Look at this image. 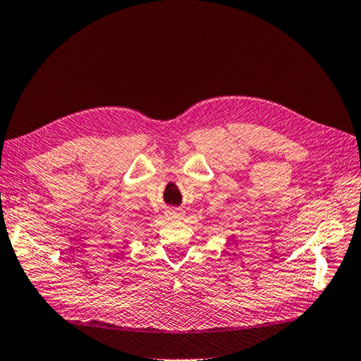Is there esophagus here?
<instances>
[{"instance_id": "obj_1", "label": "esophagus", "mask_w": 361, "mask_h": 361, "mask_svg": "<svg viewBox=\"0 0 361 361\" xmlns=\"http://www.w3.org/2000/svg\"><path fill=\"white\" fill-rule=\"evenodd\" d=\"M166 216L171 219V221H178V219H183V216H185V211L181 208H169L166 211Z\"/></svg>"}]
</instances>
